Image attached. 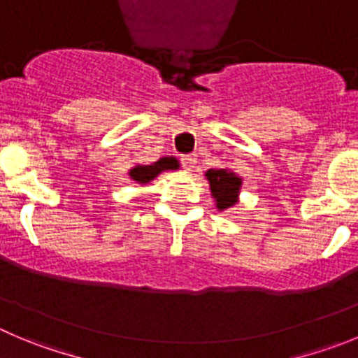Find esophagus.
<instances>
[{
    "label": "esophagus",
    "instance_id": "1",
    "mask_svg": "<svg viewBox=\"0 0 358 358\" xmlns=\"http://www.w3.org/2000/svg\"><path fill=\"white\" fill-rule=\"evenodd\" d=\"M196 162H198V157H196L194 153H192V155H183L182 157V166H183V169H185V171H192V169H194V166H196Z\"/></svg>",
    "mask_w": 358,
    "mask_h": 358
}]
</instances>
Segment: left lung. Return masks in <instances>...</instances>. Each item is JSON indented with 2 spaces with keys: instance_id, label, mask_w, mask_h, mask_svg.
<instances>
[{
  "instance_id": "obj_1",
  "label": "left lung",
  "mask_w": 358,
  "mask_h": 358,
  "mask_svg": "<svg viewBox=\"0 0 358 358\" xmlns=\"http://www.w3.org/2000/svg\"><path fill=\"white\" fill-rule=\"evenodd\" d=\"M208 180L210 192L215 201V208L219 212L233 208L240 201V190H242V176L236 175L231 169H208L205 173Z\"/></svg>"
}]
</instances>
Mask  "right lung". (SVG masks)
Instances as JSON below:
<instances>
[{"instance_id": "obj_1", "label": "right lung", "mask_w": 358, "mask_h": 358, "mask_svg": "<svg viewBox=\"0 0 358 358\" xmlns=\"http://www.w3.org/2000/svg\"><path fill=\"white\" fill-rule=\"evenodd\" d=\"M176 169H180V162L176 157H162L153 164H136L129 169L127 175L136 185H146V183L153 182L160 173L176 171Z\"/></svg>"}]
</instances>
